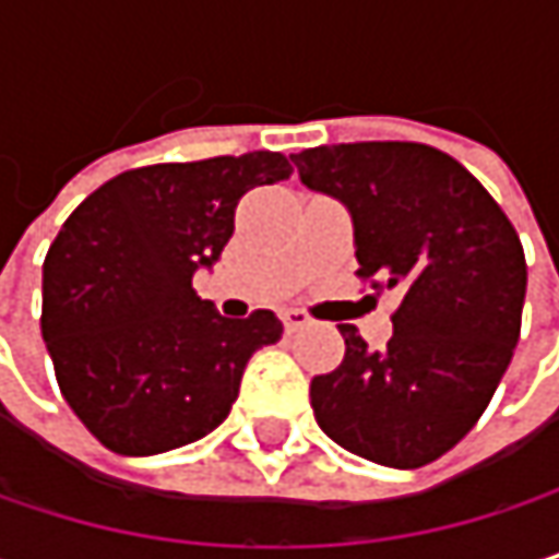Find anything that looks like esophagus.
<instances>
[{
  "instance_id": "obj_1",
  "label": "esophagus",
  "mask_w": 559,
  "mask_h": 559,
  "mask_svg": "<svg viewBox=\"0 0 559 559\" xmlns=\"http://www.w3.org/2000/svg\"><path fill=\"white\" fill-rule=\"evenodd\" d=\"M281 320H284V330H287V333H294V330L313 323V317H310L307 310H300V307H287V310L281 313Z\"/></svg>"
}]
</instances>
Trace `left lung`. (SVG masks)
I'll return each mask as SVG.
<instances>
[{"label": "left lung", "mask_w": 559, "mask_h": 559, "mask_svg": "<svg viewBox=\"0 0 559 559\" xmlns=\"http://www.w3.org/2000/svg\"><path fill=\"white\" fill-rule=\"evenodd\" d=\"M310 190L343 200L359 278L394 290L385 349L343 323V362L310 382L320 430L343 450L417 469L483 417L511 362L527 265L492 193L420 142L320 145L290 155Z\"/></svg>", "instance_id": "1"}]
</instances>
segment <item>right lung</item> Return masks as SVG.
Returning a JSON list of instances; mask_svg holds the SVG:
<instances>
[{
  "instance_id": "1",
  "label": "right lung",
  "mask_w": 559,
  "mask_h": 559,
  "mask_svg": "<svg viewBox=\"0 0 559 559\" xmlns=\"http://www.w3.org/2000/svg\"><path fill=\"white\" fill-rule=\"evenodd\" d=\"M278 152L116 174L63 223L45 259L41 333L57 385L112 453L152 456L219 427L281 320L219 317L193 290L236 229L242 193L290 177Z\"/></svg>"
}]
</instances>
